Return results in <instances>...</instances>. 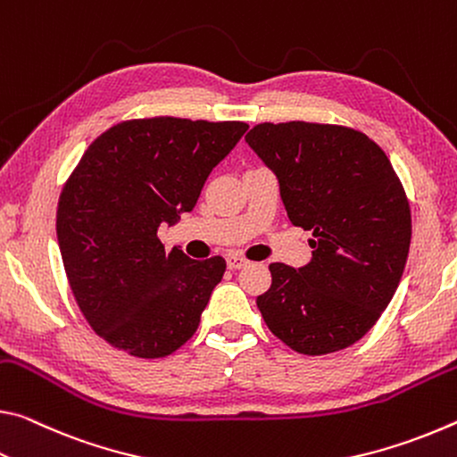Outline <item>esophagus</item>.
<instances>
[{"label":"esophagus","mask_w":457,"mask_h":457,"mask_svg":"<svg viewBox=\"0 0 457 457\" xmlns=\"http://www.w3.org/2000/svg\"><path fill=\"white\" fill-rule=\"evenodd\" d=\"M246 263H249V261H246L241 255H228L227 257V265H228V269H233V271H237V269L246 267Z\"/></svg>","instance_id":"obj_1"}]
</instances>
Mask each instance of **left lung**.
<instances>
[{
  "instance_id": "left-lung-1",
  "label": "left lung",
  "mask_w": 457,
  "mask_h": 457,
  "mask_svg": "<svg viewBox=\"0 0 457 457\" xmlns=\"http://www.w3.org/2000/svg\"><path fill=\"white\" fill-rule=\"evenodd\" d=\"M279 179L291 224L310 230L312 261L271 263L257 297L265 324L299 354L353 346L399 287L411 245V206L375 141L332 123H259L245 136Z\"/></svg>"
}]
</instances>
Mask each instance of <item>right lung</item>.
Here are the masks:
<instances>
[{"label":"right lung","mask_w":457,"mask_h":457,"mask_svg":"<svg viewBox=\"0 0 457 457\" xmlns=\"http://www.w3.org/2000/svg\"><path fill=\"white\" fill-rule=\"evenodd\" d=\"M249 125L147 117L101 133L66 179L56 235L82 316L104 342L163 358L188 342L227 261L166 253L162 222L192 211L208 174Z\"/></svg>","instance_id":"add662e5"}]
</instances>
